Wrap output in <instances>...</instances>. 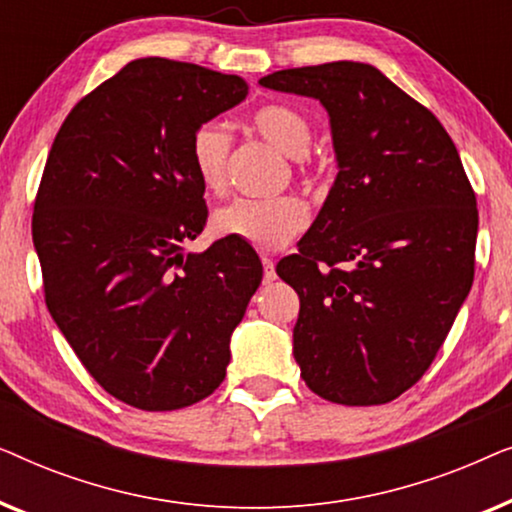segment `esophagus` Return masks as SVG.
Segmentation results:
<instances>
[{"mask_svg":"<svg viewBox=\"0 0 512 512\" xmlns=\"http://www.w3.org/2000/svg\"><path fill=\"white\" fill-rule=\"evenodd\" d=\"M275 279H277L275 263H272V258L263 256V282H265V284H270V282H275Z\"/></svg>","mask_w":512,"mask_h":512,"instance_id":"esophagus-1","label":"esophagus"}]
</instances>
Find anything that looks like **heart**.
Returning <instances> with one entry per match:
<instances>
[{"instance_id":"heart-1","label":"heart","mask_w":512,"mask_h":512,"mask_svg":"<svg viewBox=\"0 0 512 512\" xmlns=\"http://www.w3.org/2000/svg\"><path fill=\"white\" fill-rule=\"evenodd\" d=\"M249 123L258 135H263L277 149L296 158L298 170L312 174L314 165L307 158L312 144V123L303 111L289 104H261L251 111ZM233 135L221 121H205L193 130L188 142V158L202 188L209 193H221L226 186L228 156ZM307 207L296 195L279 198H237L214 214V230L219 235L235 237L249 247L275 251L289 244L307 228Z\"/></svg>"}]
</instances>
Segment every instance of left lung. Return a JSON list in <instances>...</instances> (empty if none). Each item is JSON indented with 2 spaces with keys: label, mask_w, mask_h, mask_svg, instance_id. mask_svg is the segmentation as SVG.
<instances>
[{
  "label": "left lung",
  "mask_w": 512,
  "mask_h": 512,
  "mask_svg": "<svg viewBox=\"0 0 512 512\" xmlns=\"http://www.w3.org/2000/svg\"><path fill=\"white\" fill-rule=\"evenodd\" d=\"M258 83L324 104L340 167L298 254L277 263L300 298V375L331 403L394 401L429 370L473 284L478 207L457 146L373 65Z\"/></svg>",
  "instance_id": "obj_1"
}]
</instances>
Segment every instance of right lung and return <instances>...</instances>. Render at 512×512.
Instances as JSON below:
<instances>
[{"instance_id":"add662e5","label":"right lung","mask_w":512,"mask_h":512,"mask_svg":"<svg viewBox=\"0 0 512 512\" xmlns=\"http://www.w3.org/2000/svg\"><path fill=\"white\" fill-rule=\"evenodd\" d=\"M244 97L235 74L132 60L76 102L46 158L32 240L48 312L95 382L132 408L212 394L261 284L256 251L235 237L184 254L207 223L188 142Z\"/></svg>"}]
</instances>
